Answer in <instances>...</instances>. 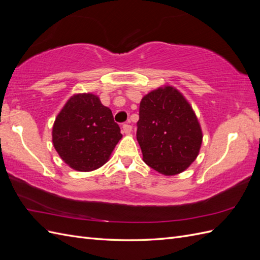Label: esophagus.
<instances>
[{"mask_svg":"<svg viewBox=\"0 0 260 260\" xmlns=\"http://www.w3.org/2000/svg\"><path fill=\"white\" fill-rule=\"evenodd\" d=\"M132 131V125L128 124V123H124L122 125V132L123 133H130Z\"/></svg>","mask_w":260,"mask_h":260,"instance_id":"obj_1","label":"esophagus"}]
</instances>
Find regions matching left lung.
Here are the masks:
<instances>
[{
    "label": "left lung",
    "instance_id": "obj_1",
    "mask_svg": "<svg viewBox=\"0 0 260 260\" xmlns=\"http://www.w3.org/2000/svg\"><path fill=\"white\" fill-rule=\"evenodd\" d=\"M137 140L149 167L165 176L184 171L198 157L203 133L192 106L176 88L165 85L140 103Z\"/></svg>",
    "mask_w": 260,
    "mask_h": 260
}]
</instances>
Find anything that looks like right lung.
<instances>
[{"label": "right lung", "mask_w": 260, "mask_h": 260, "mask_svg": "<svg viewBox=\"0 0 260 260\" xmlns=\"http://www.w3.org/2000/svg\"><path fill=\"white\" fill-rule=\"evenodd\" d=\"M121 138L112 111L92 93L70 98L55 119L52 131L53 145L60 158L77 171H92L103 166Z\"/></svg>", "instance_id": "obj_1"}]
</instances>
